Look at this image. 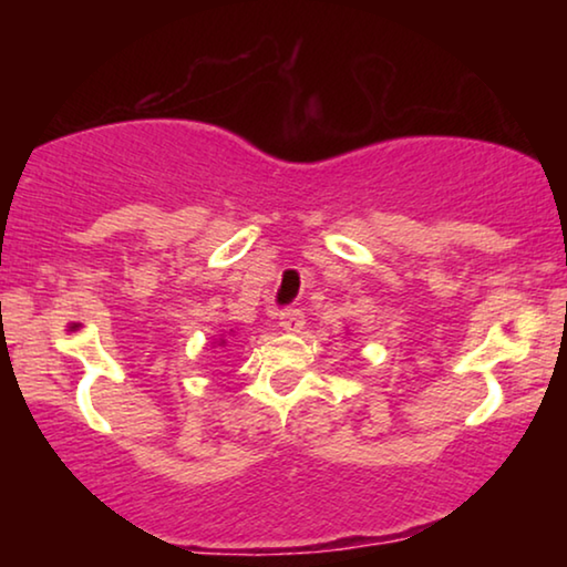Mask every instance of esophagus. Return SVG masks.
I'll use <instances>...</instances> for the list:
<instances>
[{
	"instance_id": "obj_1",
	"label": "esophagus",
	"mask_w": 567,
	"mask_h": 567,
	"mask_svg": "<svg viewBox=\"0 0 567 567\" xmlns=\"http://www.w3.org/2000/svg\"><path fill=\"white\" fill-rule=\"evenodd\" d=\"M280 328L285 330V332H302V328H305V315H302V310H285V312H280Z\"/></svg>"
}]
</instances>
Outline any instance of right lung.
<instances>
[{
    "instance_id": "1",
    "label": "right lung",
    "mask_w": 567,
    "mask_h": 567,
    "mask_svg": "<svg viewBox=\"0 0 567 567\" xmlns=\"http://www.w3.org/2000/svg\"><path fill=\"white\" fill-rule=\"evenodd\" d=\"M225 344H227V338H217L215 340V348H225Z\"/></svg>"
}]
</instances>
